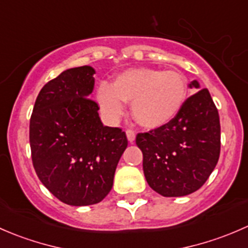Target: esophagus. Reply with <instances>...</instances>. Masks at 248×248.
<instances>
[{
	"mask_svg": "<svg viewBox=\"0 0 248 248\" xmlns=\"http://www.w3.org/2000/svg\"><path fill=\"white\" fill-rule=\"evenodd\" d=\"M126 136H127V139H128L129 142H133L134 140H136V133H134L132 129H127Z\"/></svg>",
	"mask_w": 248,
	"mask_h": 248,
	"instance_id": "1",
	"label": "esophagus"
}]
</instances>
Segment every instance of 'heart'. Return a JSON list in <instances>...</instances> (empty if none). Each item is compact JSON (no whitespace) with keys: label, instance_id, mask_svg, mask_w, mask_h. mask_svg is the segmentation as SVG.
I'll use <instances>...</instances> for the list:
<instances>
[{"label":"heart","instance_id":"obj_1","mask_svg":"<svg viewBox=\"0 0 248 248\" xmlns=\"http://www.w3.org/2000/svg\"><path fill=\"white\" fill-rule=\"evenodd\" d=\"M188 96L182 74L155 68H129L120 73L111 85H102L97 101L109 120L124 114V103H132L134 121L147 129L166 126L180 114Z\"/></svg>","mask_w":248,"mask_h":248}]
</instances>
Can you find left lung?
<instances>
[{
	"mask_svg": "<svg viewBox=\"0 0 248 248\" xmlns=\"http://www.w3.org/2000/svg\"><path fill=\"white\" fill-rule=\"evenodd\" d=\"M189 87L201 89L197 80ZM147 184L163 197H184L199 189L214 171L221 150V124L207 89L187 98L166 126L139 133Z\"/></svg>",
	"mask_w": 248,
	"mask_h": 248,
	"instance_id": "left-lung-1",
	"label": "left lung"
}]
</instances>
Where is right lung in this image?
<instances>
[{"label": "right lung", "mask_w": 248, "mask_h": 248, "mask_svg": "<svg viewBox=\"0 0 248 248\" xmlns=\"http://www.w3.org/2000/svg\"><path fill=\"white\" fill-rule=\"evenodd\" d=\"M92 67L69 68L43 86L30 120L32 163L42 184L62 202L97 204L111 191L126 150L122 129L103 126L91 99Z\"/></svg>", "instance_id": "right-lung-1"}]
</instances>
